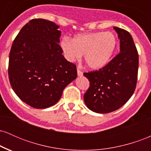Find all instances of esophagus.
Instances as JSON below:
<instances>
[{"mask_svg":"<svg viewBox=\"0 0 151 151\" xmlns=\"http://www.w3.org/2000/svg\"><path fill=\"white\" fill-rule=\"evenodd\" d=\"M77 74L79 77H81V76L83 75V72H81V71L79 70V68H77Z\"/></svg>","mask_w":151,"mask_h":151,"instance_id":"obj_1","label":"esophagus"}]
</instances>
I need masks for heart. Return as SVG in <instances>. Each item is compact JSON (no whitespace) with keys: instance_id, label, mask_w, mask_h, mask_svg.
I'll return each mask as SVG.
<instances>
[{"instance_id":"b5f03b06","label":"heart","mask_w":151,"mask_h":151,"mask_svg":"<svg viewBox=\"0 0 151 151\" xmlns=\"http://www.w3.org/2000/svg\"><path fill=\"white\" fill-rule=\"evenodd\" d=\"M117 44L113 32H95L77 34L72 40L65 37L60 46L67 61H78L84 55L86 65L92 70H99L108 64Z\"/></svg>"}]
</instances>
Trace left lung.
I'll use <instances>...</instances> for the list:
<instances>
[{
	"label": "left lung",
	"instance_id": "8db88e82",
	"mask_svg": "<svg viewBox=\"0 0 151 151\" xmlns=\"http://www.w3.org/2000/svg\"><path fill=\"white\" fill-rule=\"evenodd\" d=\"M120 40V52L99 70L85 72L89 87L84 95L86 106L99 114L114 111L129 101L136 89L138 54L131 34L114 27Z\"/></svg>",
	"mask_w": 151,
	"mask_h": 151
}]
</instances>
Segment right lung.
I'll return each mask as SVG.
<instances>
[{
  "label": "right lung",
  "mask_w": 151,
  "mask_h": 151,
  "mask_svg": "<svg viewBox=\"0 0 151 151\" xmlns=\"http://www.w3.org/2000/svg\"><path fill=\"white\" fill-rule=\"evenodd\" d=\"M59 27L45 19H32L22 27L10 49V85L22 101L33 108L55 105L77 77V66L62 55Z\"/></svg>",
  "instance_id": "1"
}]
</instances>
